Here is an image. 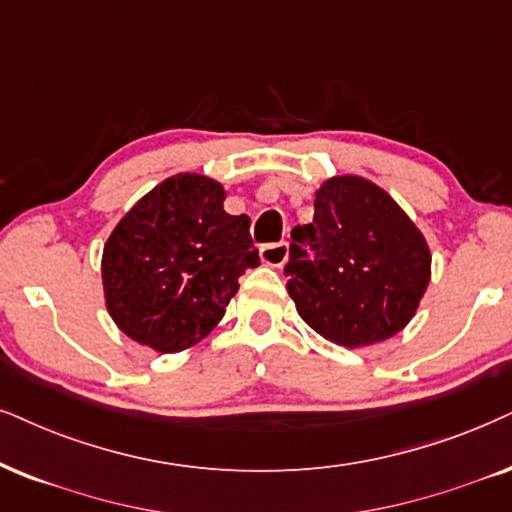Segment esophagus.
<instances>
[{
	"label": "esophagus",
	"instance_id": "34e87169",
	"mask_svg": "<svg viewBox=\"0 0 512 512\" xmlns=\"http://www.w3.org/2000/svg\"><path fill=\"white\" fill-rule=\"evenodd\" d=\"M260 260L267 267H281L288 260V243H267L260 248Z\"/></svg>",
	"mask_w": 512,
	"mask_h": 512
}]
</instances>
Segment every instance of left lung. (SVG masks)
Wrapping results in <instances>:
<instances>
[{"mask_svg": "<svg viewBox=\"0 0 512 512\" xmlns=\"http://www.w3.org/2000/svg\"><path fill=\"white\" fill-rule=\"evenodd\" d=\"M286 274L297 314L338 347H368L409 326L432 274L430 245L385 189L359 174L326 179L314 222L295 226ZM313 243L307 261L301 243Z\"/></svg>", "mask_w": 512, "mask_h": 512, "instance_id": "1", "label": "left lung"}]
</instances>
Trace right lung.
I'll return each instance as SVG.
<instances>
[{
    "label": "right lung",
    "mask_w": 512,
    "mask_h": 512,
    "mask_svg": "<svg viewBox=\"0 0 512 512\" xmlns=\"http://www.w3.org/2000/svg\"><path fill=\"white\" fill-rule=\"evenodd\" d=\"M224 198L217 179L179 172L115 224L101 283L108 314L127 338L177 354L222 321L238 276L260 264L250 217L229 215Z\"/></svg>",
    "instance_id": "obj_1"
}]
</instances>
